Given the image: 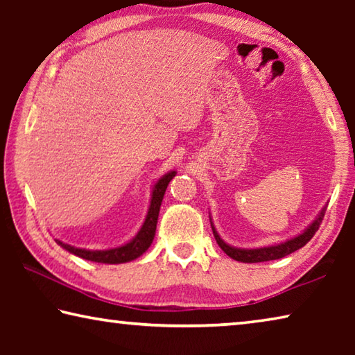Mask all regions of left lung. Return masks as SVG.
<instances>
[{"instance_id":"obj_1","label":"left lung","mask_w":355,"mask_h":355,"mask_svg":"<svg viewBox=\"0 0 355 355\" xmlns=\"http://www.w3.org/2000/svg\"><path fill=\"white\" fill-rule=\"evenodd\" d=\"M322 218H324V211L320 214V218H318L313 222V224H311L307 228V230L302 233V235L293 238L286 243H282V244H277V245H269V248H261V249H236V248H232V245H228V244L222 241L218 233H216L214 227L213 225L211 227H213L214 238H216V241H218L219 248L224 250L228 257H232L233 260L243 261V263H261V261L279 260V258H284L286 255L293 254L294 250L304 248V245L307 244L310 239L313 238L315 233L318 232V228H320L321 222H322Z\"/></svg>"}]
</instances>
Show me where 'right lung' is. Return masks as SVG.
<instances>
[{
	"mask_svg": "<svg viewBox=\"0 0 355 355\" xmlns=\"http://www.w3.org/2000/svg\"><path fill=\"white\" fill-rule=\"evenodd\" d=\"M173 177H175V172L167 173V175H164L158 183L155 184L152 202H150V208L147 213V219H146V222H144L141 232L137 233L133 241H130L128 244L120 245V248L110 249V250H86V249H78V248H73V245L64 244L61 241H58V239H56V243L61 245V248H64L65 250H69L70 254H75L78 257L84 258V260L95 261V263L119 264V263L131 261V260H135V258L141 257L144 252L150 248V244H152V241H153L161 202H163L167 184H169V182Z\"/></svg>",
	"mask_w": 355,
	"mask_h": 355,
	"instance_id": "right-lung-1",
	"label": "right lung"
}]
</instances>
